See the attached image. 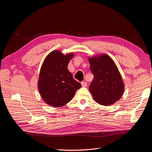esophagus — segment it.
<instances>
[{"label":"esophagus","instance_id":"obj_1","mask_svg":"<svg viewBox=\"0 0 152 152\" xmlns=\"http://www.w3.org/2000/svg\"><path fill=\"white\" fill-rule=\"evenodd\" d=\"M81 84H82V86L83 87H85V86H87V83L85 82H82L81 83Z\"/></svg>","mask_w":152,"mask_h":152}]
</instances>
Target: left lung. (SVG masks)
<instances>
[{"label":"left lung","mask_w":152,"mask_h":152,"mask_svg":"<svg viewBox=\"0 0 152 152\" xmlns=\"http://www.w3.org/2000/svg\"><path fill=\"white\" fill-rule=\"evenodd\" d=\"M94 78L89 88L96 102L104 106L113 104L124 92V85L113 59L107 55L88 58Z\"/></svg>","instance_id":"1"}]
</instances>
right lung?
Segmentation results:
<instances>
[{"label": "right lung", "instance_id": "1", "mask_svg": "<svg viewBox=\"0 0 152 152\" xmlns=\"http://www.w3.org/2000/svg\"><path fill=\"white\" fill-rule=\"evenodd\" d=\"M74 53L64 55L59 51H51L42 65L38 89L43 100L55 107L70 102L82 85L73 78L67 66Z\"/></svg>", "mask_w": 152, "mask_h": 152}]
</instances>
